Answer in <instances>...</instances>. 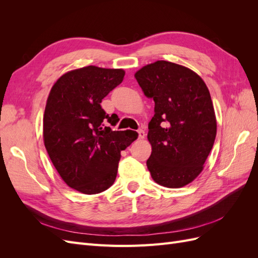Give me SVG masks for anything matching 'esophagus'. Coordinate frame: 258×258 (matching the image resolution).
Listing matches in <instances>:
<instances>
[{
  "instance_id": "obj_1",
  "label": "esophagus",
  "mask_w": 258,
  "mask_h": 258,
  "mask_svg": "<svg viewBox=\"0 0 258 258\" xmlns=\"http://www.w3.org/2000/svg\"><path fill=\"white\" fill-rule=\"evenodd\" d=\"M138 135H139V139H144L145 138V132L142 129L138 130Z\"/></svg>"
}]
</instances>
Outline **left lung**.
<instances>
[{
  "instance_id": "8db88e82",
  "label": "left lung",
  "mask_w": 258,
  "mask_h": 258,
  "mask_svg": "<svg viewBox=\"0 0 258 258\" xmlns=\"http://www.w3.org/2000/svg\"><path fill=\"white\" fill-rule=\"evenodd\" d=\"M135 77L155 102L147 134L152 154L146 161L153 179L168 188L189 184L204 169L216 137L207 85L191 70L163 60L143 67Z\"/></svg>"
}]
</instances>
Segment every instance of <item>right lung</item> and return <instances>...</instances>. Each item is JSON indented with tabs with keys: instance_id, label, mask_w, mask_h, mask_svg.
<instances>
[{
	"instance_id": "1",
	"label": "right lung",
	"mask_w": 258,
	"mask_h": 258,
	"mask_svg": "<svg viewBox=\"0 0 258 258\" xmlns=\"http://www.w3.org/2000/svg\"><path fill=\"white\" fill-rule=\"evenodd\" d=\"M123 76L121 69L85 67L62 75L48 96L43 119L46 151L67 185L83 194L113 185L120 152L138 138L136 131L107 127L119 118L100 104Z\"/></svg>"
}]
</instances>
